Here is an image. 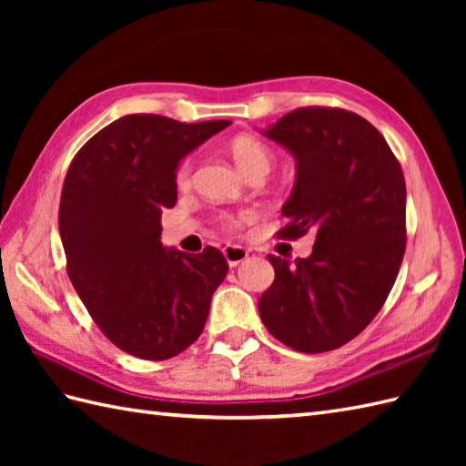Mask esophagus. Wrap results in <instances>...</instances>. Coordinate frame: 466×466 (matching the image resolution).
Instances as JSON below:
<instances>
[{"label":"esophagus","instance_id":"esophagus-1","mask_svg":"<svg viewBox=\"0 0 466 466\" xmlns=\"http://www.w3.org/2000/svg\"><path fill=\"white\" fill-rule=\"evenodd\" d=\"M224 258L230 266H238L242 264L246 258H248V250L242 248V246H234V244H228L224 246Z\"/></svg>","mask_w":466,"mask_h":466}]
</instances>
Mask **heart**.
Here are the masks:
<instances>
[{
  "instance_id": "heart-1",
  "label": "heart",
  "mask_w": 466,
  "mask_h": 466,
  "mask_svg": "<svg viewBox=\"0 0 466 466\" xmlns=\"http://www.w3.org/2000/svg\"><path fill=\"white\" fill-rule=\"evenodd\" d=\"M230 154L234 157L236 166L240 167V172L246 177H254V176H266L270 172V167L274 164V152L266 146L262 140L248 134H240L236 136L230 142ZM192 167L194 162L192 157H186V160L180 162V166L176 167V176L174 180L180 187H186L192 180ZM220 226L226 232H232L238 228V222L234 218H220Z\"/></svg>"
}]
</instances>
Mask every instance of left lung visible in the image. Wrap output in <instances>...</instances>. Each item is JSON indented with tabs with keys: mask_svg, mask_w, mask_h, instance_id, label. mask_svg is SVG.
<instances>
[{
	"mask_svg": "<svg viewBox=\"0 0 466 466\" xmlns=\"http://www.w3.org/2000/svg\"><path fill=\"white\" fill-rule=\"evenodd\" d=\"M296 157L282 206L296 240L312 230L309 258L268 256L274 282L258 300L266 329L299 352H329L359 336L386 300L407 248V186L397 156L362 116L299 107L264 132Z\"/></svg>",
	"mask_w": 466,
	"mask_h": 466,
	"instance_id": "1",
	"label": "left lung"
}]
</instances>
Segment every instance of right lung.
<instances>
[{
    "label": "right lung",
    "mask_w": 466,
    "mask_h": 466,
    "mask_svg": "<svg viewBox=\"0 0 466 466\" xmlns=\"http://www.w3.org/2000/svg\"><path fill=\"white\" fill-rule=\"evenodd\" d=\"M230 124H182L130 114L87 140L67 167L59 200L67 276L106 339L144 360H167L198 340L224 254L166 250L160 216L174 208L176 167Z\"/></svg>",
    "instance_id": "right-lung-1"
}]
</instances>
